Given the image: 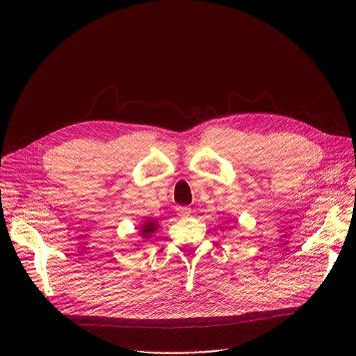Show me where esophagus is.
<instances>
[{"mask_svg": "<svg viewBox=\"0 0 356 356\" xmlns=\"http://www.w3.org/2000/svg\"><path fill=\"white\" fill-rule=\"evenodd\" d=\"M177 213L180 217H188L191 214V209L190 207H179Z\"/></svg>", "mask_w": 356, "mask_h": 356, "instance_id": "esophagus-1", "label": "esophagus"}]
</instances>
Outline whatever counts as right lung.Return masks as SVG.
I'll use <instances>...</instances> for the list:
<instances>
[{
    "label": "right lung",
    "instance_id": "1",
    "mask_svg": "<svg viewBox=\"0 0 356 356\" xmlns=\"http://www.w3.org/2000/svg\"><path fill=\"white\" fill-rule=\"evenodd\" d=\"M159 228L158 220L156 218H146V221H143L142 224H139L138 229H139V236L142 238V242H146L147 239L152 238Z\"/></svg>",
    "mask_w": 356,
    "mask_h": 356
}]
</instances>
